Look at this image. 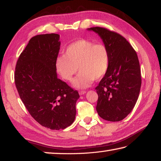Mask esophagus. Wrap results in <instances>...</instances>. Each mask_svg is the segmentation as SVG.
Instances as JSON below:
<instances>
[{"label": "esophagus", "instance_id": "obj_1", "mask_svg": "<svg viewBox=\"0 0 161 161\" xmlns=\"http://www.w3.org/2000/svg\"><path fill=\"white\" fill-rule=\"evenodd\" d=\"M85 93H86V91H84V90L79 92V94H80V95H83V94H84Z\"/></svg>", "mask_w": 161, "mask_h": 161}]
</instances>
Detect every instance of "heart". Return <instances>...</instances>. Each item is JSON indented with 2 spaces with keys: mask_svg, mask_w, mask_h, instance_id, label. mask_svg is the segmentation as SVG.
<instances>
[{
  "mask_svg": "<svg viewBox=\"0 0 161 161\" xmlns=\"http://www.w3.org/2000/svg\"><path fill=\"white\" fill-rule=\"evenodd\" d=\"M109 63V52L104 44L81 39L71 43L64 55L58 57L55 67L67 81L72 80L79 69L80 72L73 84L77 88H86L94 80H100L106 75Z\"/></svg>",
  "mask_w": 161,
  "mask_h": 161,
  "instance_id": "b5f03b06",
  "label": "heart"
}]
</instances>
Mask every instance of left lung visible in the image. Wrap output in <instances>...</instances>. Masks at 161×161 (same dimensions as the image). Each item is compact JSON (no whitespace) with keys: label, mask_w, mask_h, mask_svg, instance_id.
<instances>
[{"label":"left lung","mask_w":161,"mask_h":161,"mask_svg":"<svg viewBox=\"0 0 161 161\" xmlns=\"http://www.w3.org/2000/svg\"><path fill=\"white\" fill-rule=\"evenodd\" d=\"M89 30L99 34L110 54L107 72L95 88L97 113L108 121H121L132 111L140 93L141 75L137 54L117 32L101 27Z\"/></svg>","instance_id":"obj_1"}]
</instances>
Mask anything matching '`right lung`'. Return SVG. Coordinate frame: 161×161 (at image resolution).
Wrapping results in <instances>:
<instances>
[{
    "mask_svg": "<svg viewBox=\"0 0 161 161\" xmlns=\"http://www.w3.org/2000/svg\"><path fill=\"white\" fill-rule=\"evenodd\" d=\"M55 33L32 37L18 59L15 84L35 121L52 130L70 126L76 116L78 92L58 78L55 62L60 42Z\"/></svg>",
    "mask_w": 161,
    "mask_h": 161,
    "instance_id": "right-lung-1",
    "label": "right lung"
}]
</instances>
